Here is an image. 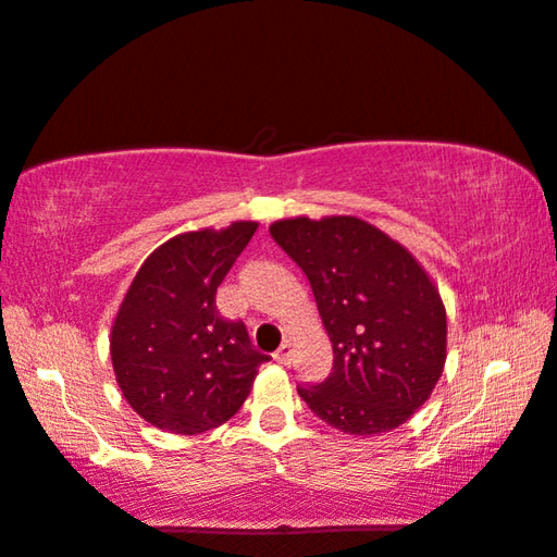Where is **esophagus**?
Returning a JSON list of instances; mask_svg holds the SVG:
<instances>
[{"label":"esophagus","instance_id":"34e87169","mask_svg":"<svg viewBox=\"0 0 557 557\" xmlns=\"http://www.w3.org/2000/svg\"><path fill=\"white\" fill-rule=\"evenodd\" d=\"M290 357H293L290 343H288V341H283V343H281V348L274 352V360H276L278 364H288V362H290Z\"/></svg>","mask_w":557,"mask_h":557}]
</instances>
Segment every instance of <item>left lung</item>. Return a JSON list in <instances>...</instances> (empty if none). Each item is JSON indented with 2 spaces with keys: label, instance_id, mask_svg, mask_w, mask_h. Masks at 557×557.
<instances>
[{
  "label": "left lung",
  "instance_id": "left-lung-1",
  "mask_svg": "<svg viewBox=\"0 0 557 557\" xmlns=\"http://www.w3.org/2000/svg\"><path fill=\"white\" fill-rule=\"evenodd\" d=\"M269 233L305 271L333 348L331 374L300 386V398L343 434L405 424L446 367L436 283L405 245L357 216L281 219Z\"/></svg>",
  "mask_w": 557,
  "mask_h": 557
}]
</instances>
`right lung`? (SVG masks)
Listing matches in <instances>:
<instances>
[{
    "instance_id": "add662e5",
    "label": "right lung",
    "mask_w": 557,
    "mask_h": 557,
    "mask_svg": "<svg viewBox=\"0 0 557 557\" xmlns=\"http://www.w3.org/2000/svg\"><path fill=\"white\" fill-rule=\"evenodd\" d=\"M257 231V221L200 228L159 245L123 295L109 352L123 398L147 424L195 436L240 410L269 357L243 321L216 310V288Z\"/></svg>"
}]
</instances>
